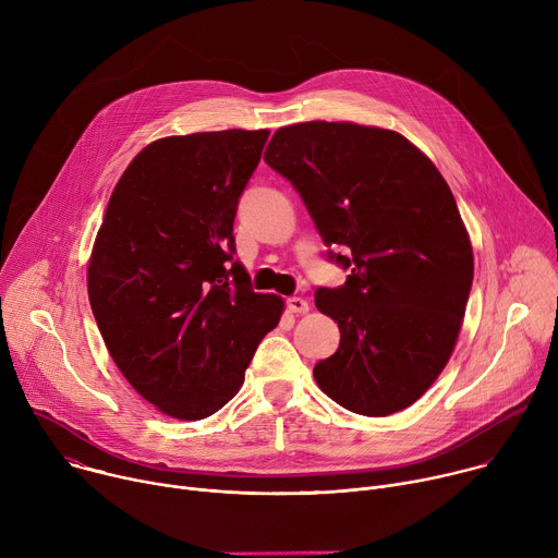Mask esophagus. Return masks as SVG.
Here are the masks:
<instances>
[{
	"label": "esophagus",
	"mask_w": 558,
	"mask_h": 558,
	"mask_svg": "<svg viewBox=\"0 0 558 558\" xmlns=\"http://www.w3.org/2000/svg\"><path fill=\"white\" fill-rule=\"evenodd\" d=\"M287 308H289L291 313H308V308H311V306H308V302H306V300H302V298H295V295H293V298H289V300H287Z\"/></svg>",
	"instance_id": "obj_1"
}]
</instances>
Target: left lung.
Instances as JSON below:
<instances>
[{
    "label": "left lung",
    "instance_id": "obj_1",
    "mask_svg": "<svg viewBox=\"0 0 558 558\" xmlns=\"http://www.w3.org/2000/svg\"><path fill=\"white\" fill-rule=\"evenodd\" d=\"M265 161L302 196L344 269L315 306L338 323V351L313 377L351 413L415 404L448 364L472 287V245L454 196L407 136L349 121L280 128Z\"/></svg>",
    "mask_w": 558,
    "mask_h": 558
}]
</instances>
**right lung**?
<instances>
[{"label":"right lung","instance_id":"right-lung-1","mask_svg":"<svg viewBox=\"0 0 558 558\" xmlns=\"http://www.w3.org/2000/svg\"><path fill=\"white\" fill-rule=\"evenodd\" d=\"M267 136L222 130L145 145L95 238L88 298L104 342L143 400L174 420L220 411L284 311L229 265L238 198Z\"/></svg>","mask_w":558,"mask_h":558}]
</instances>
